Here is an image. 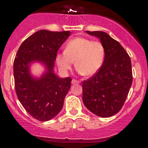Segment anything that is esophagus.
<instances>
[{"label": "esophagus", "instance_id": "34e87169", "mask_svg": "<svg viewBox=\"0 0 148 148\" xmlns=\"http://www.w3.org/2000/svg\"><path fill=\"white\" fill-rule=\"evenodd\" d=\"M72 84H79V81H77V80L76 79H73L72 81Z\"/></svg>", "mask_w": 148, "mask_h": 148}]
</instances>
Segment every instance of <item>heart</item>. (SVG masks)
<instances>
[{
  "mask_svg": "<svg viewBox=\"0 0 148 148\" xmlns=\"http://www.w3.org/2000/svg\"><path fill=\"white\" fill-rule=\"evenodd\" d=\"M105 56L104 47L100 42L85 37H76L68 42L65 51L56 55V61L62 72H67L75 60L79 74L92 76L102 65Z\"/></svg>",
  "mask_w": 148,
  "mask_h": 148,
  "instance_id": "obj_1",
  "label": "heart"
}]
</instances>
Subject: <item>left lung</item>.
Returning <instances> with one entry per match:
<instances>
[{"instance_id": "8db88e82", "label": "left lung", "mask_w": 148, "mask_h": 148, "mask_svg": "<svg viewBox=\"0 0 148 148\" xmlns=\"http://www.w3.org/2000/svg\"><path fill=\"white\" fill-rule=\"evenodd\" d=\"M99 39L105 56L99 70L83 83V101L90 111L108 118L120 111L132 84V62L118 41L102 31H86Z\"/></svg>"}]
</instances>
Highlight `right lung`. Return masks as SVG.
<instances>
[{
    "instance_id": "obj_1",
    "label": "right lung",
    "mask_w": 148,
    "mask_h": 148,
    "mask_svg": "<svg viewBox=\"0 0 148 148\" xmlns=\"http://www.w3.org/2000/svg\"><path fill=\"white\" fill-rule=\"evenodd\" d=\"M69 35V31L38 30L23 41L16 53L14 61L16 95L25 111L40 121H48L58 114L70 88L71 78H60L53 72L58 50ZM34 62L45 67L40 77L30 72Z\"/></svg>"
}]
</instances>
